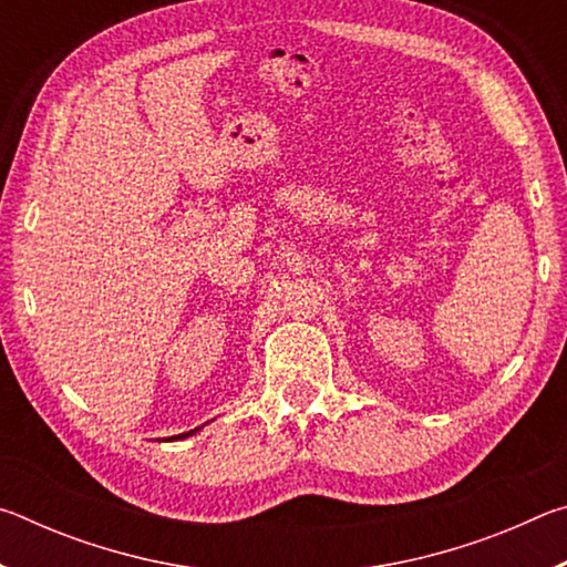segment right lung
Returning a JSON list of instances; mask_svg holds the SVG:
<instances>
[{"mask_svg": "<svg viewBox=\"0 0 567 567\" xmlns=\"http://www.w3.org/2000/svg\"><path fill=\"white\" fill-rule=\"evenodd\" d=\"M197 430H189V433H182V435H177V437H172V440H182V437H189V435H195Z\"/></svg>", "mask_w": 567, "mask_h": 567, "instance_id": "add662e5", "label": "right lung"}]
</instances>
